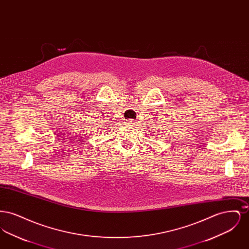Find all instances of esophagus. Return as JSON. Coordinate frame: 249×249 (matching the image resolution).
Returning <instances> with one entry per match:
<instances>
[{"mask_svg":"<svg viewBox=\"0 0 249 249\" xmlns=\"http://www.w3.org/2000/svg\"><path fill=\"white\" fill-rule=\"evenodd\" d=\"M132 123V121H130V120H128V124H131Z\"/></svg>","mask_w":249,"mask_h":249,"instance_id":"1","label":"esophagus"}]
</instances>
